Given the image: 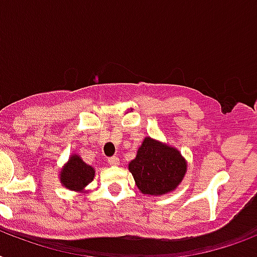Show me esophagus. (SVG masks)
I'll use <instances>...</instances> for the list:
<instances>
[{
	"instance_id": "obj_1",
	"label": "esophagus",
	"mask_w": 257,
	"mask_h": 257,
	"mask_svg": "<svg viewBox=\"0 0 257 257\" xmlns=\"http://www.w3.org/2000/svg\"><path fill=\"white\" fill-rule=\"evenodd\" d=\"M108 164L109 165H113V167H116V165L120 164V159L117 156H112L108 159Z\"/></svg>"
}]
</instances>
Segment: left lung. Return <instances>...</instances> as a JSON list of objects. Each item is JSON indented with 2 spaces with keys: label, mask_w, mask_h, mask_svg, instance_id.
I'll return each mask as SVG.
<instances>
[{
  "label": "left lung",
  "mask_w": 257,
  "mask_h": 257,
  "mask_svg": "<svg viewBox=\"0 0 257 257\" xmlns=\"http://www.w3.org/2000/svg\"><path fill=\"white\" fill-rule=\"evenodd\" d=\"M129 171L143 193L157 196L173 191L181 183L187 164L177 149L147 137Z\"/></svg>",
  "instance_id": "8db88e82"
}]
</instances>
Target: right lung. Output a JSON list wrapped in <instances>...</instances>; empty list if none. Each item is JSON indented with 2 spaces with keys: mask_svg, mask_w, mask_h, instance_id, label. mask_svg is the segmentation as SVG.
<instances>
[{
  "mask_svg": "<svg viewBox=\"0 0 257 257\" xmlns=\"http://www.w3.org/2000/svg\"><path fill=\"white\" fill-rule=\"evenodd\" d=\"M93 177L94 169L85 164L77 155L70 157L69 163L61 171V183L72 191H81L89 183H92Z\"/></svg>",
  "mask_w": 257,
  "mask_h": 257,
  "instance_id": "1",
  "label": "right lung"
}]
</instances>
